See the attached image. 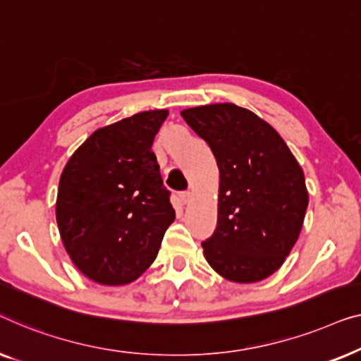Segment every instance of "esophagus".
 Wrapping results in <instances>:
<instances>
[{"instance_id": "esophagus-1", "label": "esophagus", "mask_w": 361, "mask_h": 361, "mask_svg": "<svg viewBox=\"0 0 361 361\" xmlns=\"http://www.w3.org/2000/svg\"><path fill=\"white\" fill-rule=\"evenodd\" d=\"M191 197H192L191 191H185V192H181V195H180V200H181L183 204H188V202L191 201Z\"/></svg>"}]
</instances>
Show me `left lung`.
Here are the masks:
<instances>
[{
	"instance_id": "left-lung-1",
	"label": "left lung",
	"mask_w": 361,
	"mask_h": 361,
	"mask_svg": "<svg viewBox=\"0 0 361 361\" xmlns=\"http://www.w3.org/2000/svg\"><path fill=\"white\" fill-rule=\"evenodd\" d=\"M181 116L219 166L217 227L202 242L207 263L233 283L265 280L302 229L309 202L302 169L280 134L245 108L206 104Z\"/></svg>"
}]
</instances>
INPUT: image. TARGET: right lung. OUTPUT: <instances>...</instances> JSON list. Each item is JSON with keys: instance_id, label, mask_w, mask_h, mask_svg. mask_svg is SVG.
Returning <instances> with one entry per match:
<instances>
[{"instance_id": "add662e5", "label": "right lung", "mask_w": 361, "mask_h": 361, "mask_svg": "<svg viewBox=\"0 0 361 361\" xmlns=\"http://www.w3.org/2000/svg\"><path fill=\"white\" fill-rule=\"evenodd\" d=\"M169 116L144 111L94 130L65 165L55 216L75 267L99 284L137 280L175 221L152 144Z\"/></svg>"}]
</instances>
